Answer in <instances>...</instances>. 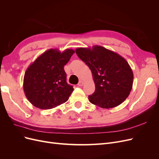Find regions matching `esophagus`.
<instances>
[{
    "mask_svg": "<svg viewBox=\"0 0 159 159\" xmlns=\"http://www.w3.org/2000/svg\"><path fill=\"white\" fill-rule=\"evenodd\" d=\"M84 82L82 80H80L79 81V83H78V85L79 86H82V85H84Z\"/></svg>",
    "mask_w": 159,
    "mask_h": 159,
    "instance_id": "34e87169",
    "label": "esophagus"
}]
</instances>
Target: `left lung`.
<instances>
[{
    "label": "left lung",
    "mask_w": 159,
    "mask_h": 159,
    "mask_svg": "<svg viewBox=\"0 0 159 159\" xmlns=\"http://www.w3.org/2000/svg\"><path fill=\"white\" fill-rule=\"evenodd\" d=\"M75 52L92 73L95 85L89 102L102 108L121 104L132 89L133 73L126 60L117 53L100 46L78 48Z\"/></svg>",
    "instance_id": "1"
}]
</instances>
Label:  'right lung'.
<instances>
[{
  "mask_svg": "<svg viewBox=\"0 0 159 159\" xmlns=\"http://www.w3.org/2000/svg\"><path fill=\"white\" fill-rule=\"evenodd\" d=\"M74 52L71 49L62 53L57 49H50L27 68L23 88L26 97L34 106L49 109L68 100L74 88L67 83L64 67Z\"/></svg>",
  "mask_w": 159,
  "mask_h": 159,
  "instance_id": "add662e5",
  "label": "right lung"
}]
</instances>
